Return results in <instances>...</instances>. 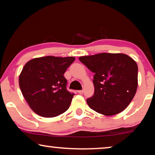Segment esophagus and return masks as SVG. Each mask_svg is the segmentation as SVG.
<instances>
[{
    "label": "esophagus",
    "mask_w": 155,
    "mask_h": 155,
    "mask_svg": "<svg viewBox=\"0 0 155 155\" xmlns=\"http://www.w3.org/2000/svg\"><path fill=\"white\" fill-rule=\"evenodd\" d=\"M77 92H78V93H79V94H82L83 92H84V91H83V90H81V91H78Z\"/></svg>",
    "instance_id": "34e87169"
}]
</instances>
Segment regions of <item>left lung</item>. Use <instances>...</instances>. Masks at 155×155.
<instances>
[{
	"instance_id": "8db88e82",
	"label": "left lung",
	"mask_w": 155,
	"mask_h": 155,
	"mask_svg": "<svg viewBox=\"0 0 155 155\" xmlns=\"http://www.w3.org/2000/svg\"><path fill=\"white\" fill-rule=\"evenodd\" d=\"M78 59L94 73V92L87 100L89 107L107 116L123 111L137 90V63L124 54L101 53Z\"/></svg>"
}]
</instances>
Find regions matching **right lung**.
<instances>
[{
    "mask_svg": "<svg viewBox=\"0 0 155 155\" xmlns=\"http://www.w3.org/2000/svg\"><path fill=\"white\" fill-rule=\"evenodd\" d=\"M74 57L36 58L25 64L18 78L21 91L29 107L41 117H53L70 107L74 94L67 90L64 77Z\"/></svg>",
    "mask_w": 155,
    "mask_h": 155,
    "instance_id": "add662e5",
    "label": "right lung"
}]
</instances>
